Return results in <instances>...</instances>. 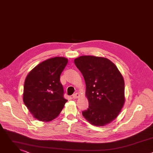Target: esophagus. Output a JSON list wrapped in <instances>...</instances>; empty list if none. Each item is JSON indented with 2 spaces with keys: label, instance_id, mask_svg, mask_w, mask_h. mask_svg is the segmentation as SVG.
Segmentation results:
<instances>
[{
  "label": "esophagus",
  "instance_id": "1",
  "mask_svg": "<svg viewBox=\"0 0 153 153\" xmlns=\"http://www.w3.org/2000/svg\"><path fill=\"white\" fill-rule=\"evenodd\" d=\"M80 97V94H79V93H75V94H74L73 95V97L74 98V99H77V98H79Z\"/></svg>",
  "mask_w": 153,
  "mask_h": 153
}]
</instances>
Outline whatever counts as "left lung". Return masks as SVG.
Segmentation results:
<instances>
[{
	"mask_svg": "<svg viewBox=\"0 0 153 153\" xmlns=\"http://www.w3.org/2000/svg\"><path fill=\"white\" fill-rule=\"evenodd\" d=\"M86 84L88 110L82 112L91 124L103 126L113 122L125 103L123 77L110 60L102 57L82 56L74 59Z\"/></svg>",
	"mask_w": 153,
	"mask_h": 153,
	"instance_id": "8db88e82",
	"label": "left lung"
}]
</instances>
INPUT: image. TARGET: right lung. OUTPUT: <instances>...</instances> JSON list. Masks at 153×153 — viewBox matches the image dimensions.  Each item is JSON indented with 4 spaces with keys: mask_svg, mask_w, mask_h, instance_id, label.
<instances>
[{
    "mask_svg": "<svg viewBox=\"0 0 153 153\" xmlns=\"http://www.w3.org/2000/svg\"><path fill=\"white\" fill-rule=\"evenodd\" d=\"M68 59L55 57L43 61L26 77L23 100L32 116L42 122L56 119L67 100L63 97L60 76Z\"/></svg>",
    "mask_w": 153,
    "mask_h": 153,
    "instance_id": "right-lung-1",
    "label": "right lung"
}]
</instances>
